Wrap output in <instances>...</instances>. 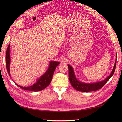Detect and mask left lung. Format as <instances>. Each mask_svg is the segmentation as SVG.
Wrapping results in <instances>:
<instances>
[{"mask_svg": "<svg viewBox=\"0 0 122 122\" xmlns=\"http://www.w3.org/2000/svg\"><path fill=\"white\" fill-rule=\"evenodd\" d=\"M116 61H117L116 60L113 68L112 70V72L110 73L109 75L107 77H106L105 79L101 81H98L93 83L82 82L77 79L75 76L74 71L73 67L70 65H68L69 68V78L70 83H71L72 86L74 88L75 90L80 92H89L92 91H95L100 89L101 88H102L104 86V85L110 79V78H111L113 75L114 71H115L116 69Z\"/></svg>", "mask_w": 122, "mask_h": 122, "instance_id": "left-lung-1", "label": "left lung"}]
</instances>
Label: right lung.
I'll return each instance as SVG.
<instances>
[{"mask_svg":"<svg viewBox=\"0 0 122 122\" xmlns=\"http://www.w3.org/2000/svg\"><path fill=\"white\" fill-rule=\"evenodd\" d=\"M10 44H9L8 48L6 50V65L7 71L9 73V75L10 76ZM60 62L55 61H50L49 62V67L47 71L44 73L43 74L40 76L39 78L36 79V82L30 86L23 87L18 85L17 83L15 84L19 87L22 88L25 90H28L32 92H38L42 91L45 88L49 86L52 79V77L55 69L57 66L60 64Z\"/></svg>","mask_w":122,"mask_h":122,"instance_id":"1","label":"right lung"}]
</instances>
